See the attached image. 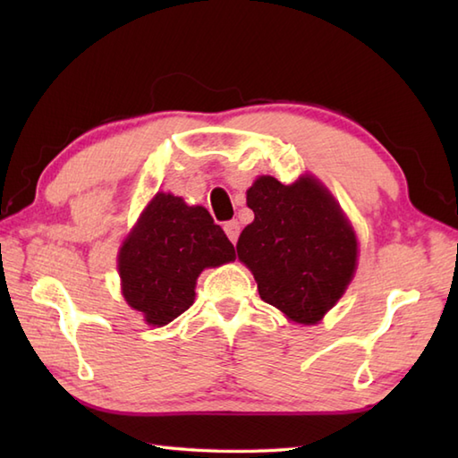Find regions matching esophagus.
Returning <instances> with one entry per match:
<instances>
[{"instance_id": "1", "label": "esophagus", "mask_w": 458, "mask_h": 458, "mask_svg": "<svg viewBox=\"0 0 458 458\" xmlns=\"http://www.w3.org/2000/svg\"><path fill=\"white\" fill-rule=\"evenodd\" d=\"M224 232H226V236L230 238L232 244H236L238 236H240V224H238V220H230V222L224 224Z\"/></svg>"}]
</instances>
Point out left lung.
I'll return each instance as SVG.
<instances>
[{
    "mask_svg": "<svg viewBox=\"0 0 458 458\" xmlns=\"http://www.w3.org/2000/svg\"><path fill=\"white\" fill-rule=\"evenodd\" d=\"M254 222L238 238V259L254 274L259 297L299 325H317L354 277L358 240L323 182L258 177L248 189Z\"/></svg>",
    "mask_w": 458,
    "mask_h": 458,
    "instance_id": "obj_1",
    "label": "left lung"
}]
</instances>
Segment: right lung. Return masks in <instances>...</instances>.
Returning <instances> with one entry per match:
<instances>
[{
  "label": "right lung",
  "mask_w": 458,
  "mask_h": 458,
  "mask_svg": "<svg viewBox=\"0 0 458 458\" xmlns=\"http://www.w3.org/2000/svg\"><path fill=\"white\" fill-rule=\"evenodd\" d=\"M236 259L232 242L204 207L157 192L118 254L122 293L151 327H165L194 303L202 269Z\"/></svg>",
  "instance_id": "obj_1"
}]
</instances>
